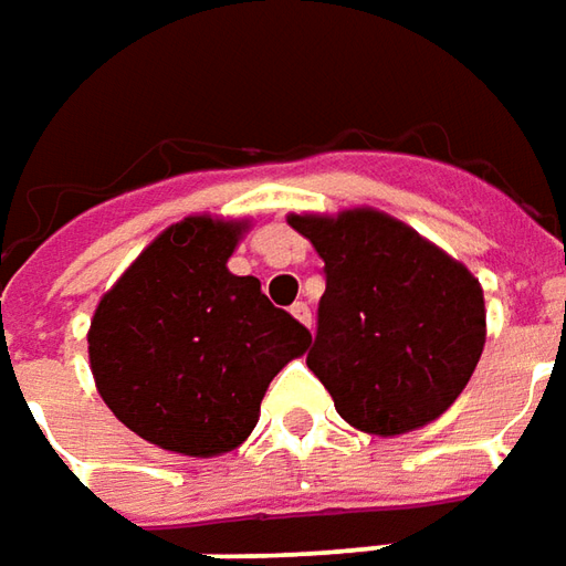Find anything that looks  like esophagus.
<instances>
[{
  "label": "esophagus",
  "instance_id": "esophagus-1",
  "mask_svg": "<svg viewBox=\"0 0 566 566\" xmlns=\"http://www.w3.org/2000/svg\"><path fill=\"white\" fill-rule=\"evenodd\" d=\"M291 315H294L297 322H303L306 328H313V313H310V306H306L303 300H297V303L291 306Z\"/></svg>",
  "mask_w": 566,
  "mask_h": 566
}]
</instances>
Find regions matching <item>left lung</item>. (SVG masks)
<instances>
[{
  "mask_svg": "<svg viewBox=\"0 0 566 566\" xmlns=\"http://www.w3.org/2000/svg\"><path fill=\"white\" fill-rule=\"evenodd\" d=\"M325 260V294L306 365L337 415L378 437L437 421L486 344L483 287L406 222L371 207L291 213Z\"/></svg>",
  "mask_w": 566,
  "mask_h": 566,
  "instance_id": "left-lung-1",
  "label": "left lung"
}]
</instances>
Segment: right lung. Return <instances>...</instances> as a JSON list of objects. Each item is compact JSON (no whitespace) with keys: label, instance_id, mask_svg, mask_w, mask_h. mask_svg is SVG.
Wrapping results in <instances>:
<instances>
[{"label":"right lung","instance_id":"1","mask_svg":"<svg viewBox=\"0 0 566 566\" xmlns=\"http://www.w3.org/2000/svg\"><path fill=\"white\" fill-rule=\"evenodd\" d=\"M244 219L186 217L98 300L90 365L107 409L142 440L210 459L241 446L269 380L313 344L260 279L232 275Z\"/></svg>","mask_w":566,"mask_h":566}]
</instances>
